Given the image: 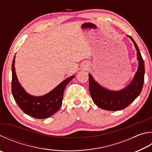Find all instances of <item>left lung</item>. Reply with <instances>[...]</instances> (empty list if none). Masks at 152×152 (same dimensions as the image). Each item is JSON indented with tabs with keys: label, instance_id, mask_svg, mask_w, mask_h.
<instances>
[{
	"label": "left lung",
	"instance_id": "1",
	"mask_svg": "<svg viewBox=\"0 0 152 152\" xmlns=\"http://www.w3.org/2000/svg\"><path fill=\"white\" fill-rule=\"evenodd\" d=\"M137 51L138 68L132 80L126 87L120 90H111L104 88L96 82L90 74L89 76V90L91 97L96 106L109 111H118L128 106L141 93L144 82V62L137 44L131 37Z\"/></svg>",
	"mask_w": 152,
	"mask_h": 152
}]
</instances>
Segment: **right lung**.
Returning a JSON list of instances; mask_svg holds the SVG:
<instances>
[{"label": "right lung", "instance_id": "1", "mask_svg": "<svg viewBox=\"0 0 152 152\" xmlns=\"http://www.w3.org/2000/svg\"><path fill=\"white\" fill-rule=\"evenodd\" d=\"M15 64V56L12 64V92L20 108L25 114L37 119L47 118L58 111L62 103L65 88L75 76L68 77L46 94L35 96L26 92L20 84Z\"/></svg>", "mask_w": 152, "mask_h": 152}]
</instances>
